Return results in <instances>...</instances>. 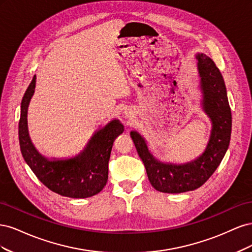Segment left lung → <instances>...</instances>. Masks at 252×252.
I'll return each mask as SVG.
<instances>
[{
	"label": "left lung",
	"mask_w": 252,
	"mask_h": 252,
	"mask_svg": "<svg viewBox=\"0 0 252 252\" xmlns=\"http://www.w3.org/2000/svg\"><path fill=\"white\" fill-rule=\"evenodd\" d=\"M196 59L202 80L204 110L212 120L210 140L203 156L185 165L159 163L152 158L142 136L133 131L130 133L150 184L161 192L180 193L201 187L216 171L229 146L231 110L223 77L210 58L197 55Z\"/></svg>",
	"instance_id": "left-lung-1"
}]
</instances>
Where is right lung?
Here are the masks:
<instances>
[{
	"instance_id": "add662e5",
	"label": "right lung",
	"mask_w": 252,
	"mask_h": 252,
	"mask_svg": "<svg viewBox=\"0 0 252 252\" xmlns=\"http://www.w3.org/2000/svg\"><path fill=\"white\" fill-rule=\"evenodd\" d=\"M35 87V75L22 98L19 140L25 162L43 184L64 196L84 199L97 194L108 180V162L112 144L124 128L112 121L91 138L80 156L67 161H48L35 150L27 130V109Z\"/></svg>"
}]
</instances>
